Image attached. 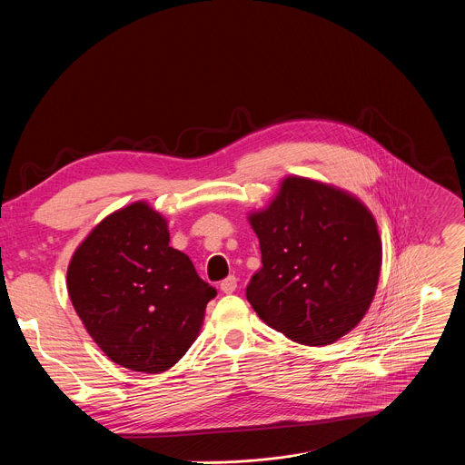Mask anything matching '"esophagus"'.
Instances as JSON below:
<instances>
[{"label":"esophagus","mask_w":465,"mask_h":465,"mask_svg":"<svg viewBox=\"0 0 465 465\" xmlns=\"http://www.w3.org/2000/svg\"><path fill=\"white\" fill-rule=\"evenodd\" d=\"M235 289H237V278H235V276H228L226 280L221 282V291H223L224 294L235 292Z\"/></svg>","instance_id":"esophagus-1"}]
</instances>
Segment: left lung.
<instances>
[{"label":"left lung","mask_w":465,"mask_h":465,"mask_svg":"<svg viewBox=\"0 0 465 465\" xmlns=\"http://www.w3.org/2000/svg\"><path fill=\"white\" fill-rule=\"evenodd\" d=\"M248 221L262 267L246 298L264 323L298 344L325 346L364 318L379 283L382 244L361 201L289 176L271 206Z\"/></svg>","instance_id":"1"}]
</instances>
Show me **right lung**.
<instances>
[{
	"label": "right lung",
	"instance_id": "obj_1",
	"mask_svg": "<svg viewBox=\"0 0 465 465\" xmlns=\"http://www.w3.org/2000/svg\"><path fill=\"white\" fill-rule=\"evenodd\" d=\"M68 292L90 337L115 364L174 366L194 342L217 291L169 246L167 221L134 203L101 221L75 250Z\"/></svg>",
	"mask_w": 465,
	"mask_h": 465
}]
</instances>
